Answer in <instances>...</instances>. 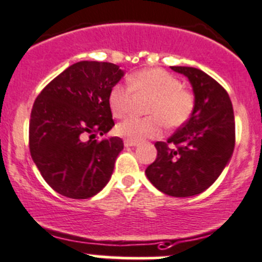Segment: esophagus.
Wrapping results in <instances>:
<instances>
[{
  "label": "esophagus",
  "instance_id": "esophagus-1",
  "mask_svg": "<svg viewBox=\"0 0 262 262\" xmlns=\"http://www.w3.org/2000/svg\"><path fill=\"white\" fill-rule=\"evenodd\" d=\"M125 146H126V147H134V146H137V142L131 141V140H125Z\"/></svg>",
  "mask_w": 262,
  "mask_h": 262
}]
</instances>
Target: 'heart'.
I'll return each mask as SVG.
<instances>
[{"instance_id":"b5f03b06","label":"heart","mask_w":262,"mask_h":262,"mask_svg":"<svg viewBox=\"0 0 262 262\" xmlns=\"http://www.w3.org/2000/svg\"><path fill=\"white\" fill-rule=\"evenodd\" d=\"M130 89L121 84L111 88L108 105L113 117L122 118L128 115L132 95H149L146 112L149 117H130L121 122L116 131L123 139L140 142L159 136L163 121L167 127H177L185 123L195 105L193 95L181 88V82L164 70H141L128 79Z\"/></svg>"}]
</instances>
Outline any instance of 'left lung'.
<instances>
[{"mask_svg": "<svg viewBox=\"0 0 262 262\" xmlns=\"http://www.w3.org/2000/svg\"><path fill=\"white\" fill-rule=\"evenodd\" d=\"M192 86L195 105L187 122L165 142L157 141V159L145 170L155 188L174 198L208 190L234 150L235 125L230 98L213 77L195 67L172 66Z\"/></svg>", "mask_w": 262, "mask_h": 262, "instance_id": "left-lung-1", "label": "left lung"}]
</instances>
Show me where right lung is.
Segmentation results:
<instances>
[{"label": "right lung", "instance_id": "right-lung-1", "mask_svg": "<svg viewBox=\"0 0 262 262\" xmlns=\"http://www.w3.org/2000/svg\"><path fill=\"white\" fill-rule=\"evenodd\" d=\"M125 71L110 62L80 61L52 80L35 99L29 147L35 165L56 192L89 199L110 182L123 149L120 137L85 140L115 126L108 94Z\"/></svg>", "mask_w": 262, "mask_h": 262}]
</instances>
